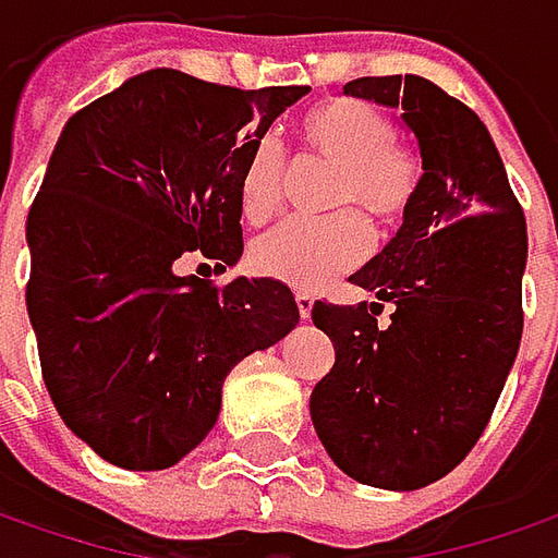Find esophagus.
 Instances as JSON below:
<instances>
[{"mask_svg": "<svg viewBox=\"0 0 558 558\" xmlns=\"http://www.w3.org/2000/svg\"><path fill=\"white\" fill-rule=\"evenodd\" d=\"M312 305H315L312 293H305V290H296V308H300V318H308V315H312Z\"/></svg>", "mask_w": 558, "mask_h": 558, "instance_id": "34e87169", "label": "esophagus"}]
</instances>
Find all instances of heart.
<instances>
[{
    "instance_id": "1",
    "label": "heart",
    "mask_w": 558,
    "mask_h": 558,
    "mask_svg": "<svg viewBox=\"0 0 558 558\" xmlns=\"http://www.w3.org/2000/svg\"><path fill=\"white\" fill-rule=\"evenodd\" d=\"M387 111L362 99H337L315 109L303 124L305 146L337 165L330 206H359L372 221L390 228L412 208L422 183V165L412 153L390 143ZM287 153L275 136L255 143L246 158L240 206L243 218L262 225L283 203ZM372 246L365 218L355 208H337L325 218H287L262 233L253 265L265 278L296 290H315L355 268Z\"/></svg>"
}]
</instances>
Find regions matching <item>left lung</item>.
<instances>
[{
    "label": "left lung",
    "instance_id": "8db88e82",
    "mask_svg": "<svg viewBox=\"0 0 558 558\" xmlns=\"http://www.w3.org/2000/svg\"><path fill=\"white\" fill-rule=\"evenodd\" d=\"M359 99L402 106L422 183L400 233L352 283L377 303L312 305L333 368L312 390V424L343 472L418 490L477 444L519 355L524 211L484 121L415 74L359 77ZM393 304L387 328L376 327Z\"/></svg>",
    "mask_w": 558,
    "mask_h": 558
}]
</instances>
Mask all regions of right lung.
<instances>
[{
	"instance_id": "right-lung-1",
	"label": "right lung",
	"mask_w": 558,
	"mask_h": 558,
	"mask_svg": "<svg viewBox=\"0 0 558 558\" xmlns=\"http://www.w3.org/2000/svg\"><path fill=\"white\" fill-rule=\"evenodd\" d=\"M305 93L156 68L64 124L27 215V315L61 422L111 465L181 462L233 365L300 322L280 280L211 283L174 262L240 258L246 158Z\"/></svg>"
}]
</instances>
